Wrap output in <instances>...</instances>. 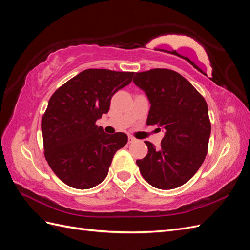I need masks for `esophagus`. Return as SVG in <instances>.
Returning a JSON list of instances; mask_svg holds the SVG:
<instances>
[{
  "label": "esophagus",
  "instance_id": "obj_1",
  "mask_svg": "<svg viewBox=\"0 0 250 250\" xmlns=\"http://www.w3.org/2000/svg\"><path fill=\"white\" fill-rule=\"evenodd\" d=\"M134 142H137V139H134L133 137H131V135H129V137H128V143L131 144V143H134Z\"/></svg>",
  "mask_w": 250,
  "mask_h": 250
}]
</instances>
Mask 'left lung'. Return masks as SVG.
Segmentation results:
<instances>
[{"label":"left lung","instance_id":"1","mask_svg":"<svg viewBox=\"0 0 250 250\" xmlns=\"http://www.w3.org/2000/svg\"><path fill=\"white\" fill-rule=\"evenodd\" d=\"M133 83L151 105L147 125L156 124L165 131L160 148L145 142L148 153L137 161L142 176L161 190L183 186L198 171L208 153V104L190 82L171 70L135 73Z\"/></svg>","mask_w":250,"mask_h":250}]
</instances>
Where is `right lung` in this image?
I'll return each mask as SVG.
<instances>
[{
  "instance_id": "1",
  "label": "right lung",
  "mask_w": 250,
  "mask_h": 250,
  "mask_svg": "<svg viewBox=\"0 0 250 250\" xmlns=\"http://www.w3.org/2000/svg\"><path fill=\"white\" fill-rule=\"evenodd\" d=\"M134 73L89 69L60 86L42 119L46 160L67 186L87 190L108 174L117 151L128 137L105 133L96 121L107 113L111 97L130 84Z\"/></svg>"
}]
</instances>
